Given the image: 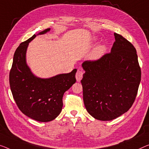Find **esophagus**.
Here are the masks:
<instances>
[{
  "label": "esophagus",
  "mask_w": 149,
  "mask_h": 149,
  "mask_svg": "<svg viewBox=\"0 0 149 149\" xmlns=\"http://www.w3.org/2000/svg\"><path fill=\"white\" fill-rule=\"evenodd\" d=\"M83 74H84V72H82L81 69H78L76 73V75H75V77H76L77 81H81V79H82V77H83Z\"/></svg>",
  "instance_id": "1"
}]
</instances>
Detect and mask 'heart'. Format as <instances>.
<instances>
[{
    "mask_svg": "<svg viewBox=\"0 0 149 149\" xmlns=\"http://www.w3.org/2000/svg\"><path fill=\"white\" fill-rule=\"evenodd\" d=\"M106 46L104 45H99L96 46L91 52L89 57L91 60H97L104 54L106 52Z\"/></svg>",
    "mask_w": 149,
    "mask_h": 149,
    "instance_id": "1",
    "label": "heart"
}]
</instances>
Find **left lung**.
Segmentation results:
<instances>
[{
    "label": "left lung",
    "instance_id": "1",
    "mask_svg": "<svg viewBox=\"0 0 149 149\" xmlns=\"http://www.w3.org/2000/svg\"><path fill=\"white\" fill-rule=\"evenodd\" d=\"M114 35L110 53L82 63L84 105L91 116L102 121L116 118L131 108L141 78L136 49L122 35Z\"/></svg>",
    "mask_w": 149,
    "mask_h": 149
}]
</instances>
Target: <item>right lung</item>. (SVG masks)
Returning <instances> with one entry per match:
<instances>
[{"instance_id": "right-lung-1", "label": "right lung", "mask_w": 149, "mask_h": 149, "mask_svg": "<svg viewBox=\"0 0 149 149\" xmlns=\"http://www.w3.org/2000/svg\"><path fill=\"white\" fill-rule=\"evenodd\" d=\"M49 31L50 28L47 29L20 44L15 52L9 74L10 90L19 110L31 118L43 123L58 116L63 107L64 93L76 81V69L68 74L41 78L35 76L26 64L29 43L37 35Z\"/></svg>"}]
</instances>
